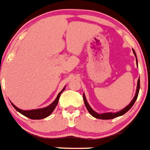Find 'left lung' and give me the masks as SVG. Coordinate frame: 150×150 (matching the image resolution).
<instances>
[{
    "mask_svg": "<svg viewBox=\"0 0 150 150\" xmlns=\"http://www.w3.org/2000/svg\"><path fill=\"white\" fill-rule=\"evenodd\" d=\"M132 50H133V53H134L135 57H136L137 64V59L136 53H135V51L134 49H132ZM139 91H140V78L138 79V81H137V90H136V93H135V95H134V97L133 98V100H131V103H130L128 104L127 106H125V107L124 108V109H122V110H120V111L116 112H110L97 113V112H95L94 110H93V109H92L91 106H90V105L88 104V101H87V99H86L85 94H84V93H83V99H84V105H85L86 108H87L88 111L89 112V113L91 115H92V116H93L94 118H99V119H104V120H105V119H112V118H116V117L123 115L125 113L127 112L128 111V110H129L131 107H132L133 105L134 104L135 101H136L137 99L138 93H139Z\"/></svg>",
    "mask_w": 150,
    "mask_h": 150,
    "instance_id": "8db88e82",
    "label": "left lung"
}]
</instances>
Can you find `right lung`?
<instances>
[{
  "mask_svg": "<svg viewBox=\"0 0 150 150\" xmlns=\"http://www.w3.org/2000/svg\"><path fill=\"white\" fill-rule=\"evenodd\" d=\"M65 88H66V87H64L63 89L58 93L57 98L55 99V100L50 105H49V106H46V107L44 108H41V109H31V110H23V109H20L18 107H16L13 103H11V104L15 108L16 111H18L19 113H21V114L25 115V116L28 117V118H31V119H42V118H45L47 116H49L53 112V110L55 109L56 106H57L58 102H59V99L61 93H62V91H64Z\"/></svg>",
  "mask_w": 150,
  "mask_h": 150,
  "instance_id": "right-lung-1",
  "label": "right lung"
}]
</instances>
